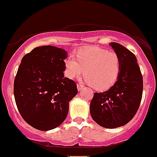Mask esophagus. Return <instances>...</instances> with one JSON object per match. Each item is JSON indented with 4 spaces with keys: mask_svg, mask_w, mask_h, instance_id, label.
Instances as JSON below:
<instances>
[{
    "mask_svg": "<svg viewBox=\"0 0 157 157\" xmlns=\"http://www.w3.org/2000/svg\"><path fill=\"white\" fill-rule=\"evenodd\" d=\"M77 88H78V90L81 91L82 89L84 88V86H83V85H81V84H78L77 85Z\"/></svg>",
    "mask_w": 157,
    "mask_h": 157,
    "instance_id": "34e87169",
    "label": "esophagus"
}]
</instances>
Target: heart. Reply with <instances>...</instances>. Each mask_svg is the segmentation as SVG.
I'll use <instances>...</instances> for the list:
<instances>
[{"instance_id": "heart-1", "label": "heart", "mask_w": 157, "mask_h": 157, "mask_svg": "<svg viewBox=\"0 0 157 157\" xmlns=\"http://www.w3.org/2000/svg\"><path fill=\"white\" fill-rule=\"evenodd\" d=\"M122 62L116 52L92 47L82 49L65 60V74L69 78L81 75L85 71V80L97 90L111 88L119 78Z\"/></svg>"}]
</instances>
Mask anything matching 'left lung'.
I'll return each mask as SVG.
<instances>
[{
	"mask_svg": "<svg viewBox=\"0 0 157 157\" xmlns=\"http://www.w3.org/2000/svg\"><path fill=\"white\" fill-rule=\"evenodd\" d=\"M122 62L117 82L109 90L95 92L90 103L91 116L104 128L120 127L136 113L143 95V75L136 57L124 46L110 43Z\"/></svg>",
	"mask_w": 157,
	"mask_h": 157,
	"instance_id": "left-lung-1",
	"label": "left lung"
}]
</instances>
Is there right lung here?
I'll return each instance as SVG.
<instances>
[{
  "label": "right lung",
  "instance_id": "add662e5",
  "mask_svg": "<svg viewBox=\"0 0 157 157\" xmlns=\"http://www.w3.org/2000/svg\"><path fill=\"white\" fill-rule=\"evenodd\" d=\"M66 58L63 49L41 46L26 54L19 65L14 82L16 105L25 122L38 130L60 126L78 92L76 83L64 77Z\"/></svg>",
  "mask_w": 157,
  "mask_h": 157
}]
</instances>
